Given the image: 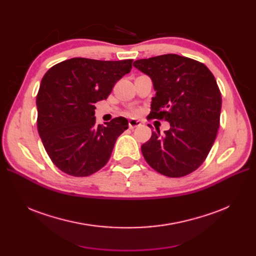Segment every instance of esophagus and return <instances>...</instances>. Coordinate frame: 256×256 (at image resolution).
<instances>
[{"label": "esophagus", "instance_id": "obj_1", "mask_svg": "<svg viewBox=\"0 0 256 256\" xmlns=\"http://www.w3.org/2000/svg\"><path fill=\"white\" fill-rule=\"evenodd\" d=\"M140 125H141V122H140V120H134V118L129 120V127H130L131 129H134V128H136V127H138Z\"/></svg>", "mask_w": 256, "mask_h": 256}]
</instances>
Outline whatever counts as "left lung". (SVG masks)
<instances>
[{"label": "left lung", "instance_id": "1", "mask_svg": "<svg viewBox=\"0 0 256 256\" xmlns=\"http://www.w3.org/2000/svg\"><path fill=\"white\" fill-rule=\"evenodd\" d=\"M134 66L150 76L156 90L148 118L171 126L164 134L157 128L142 145L146 162L168 177L192 173L205 161L220 125L222 97L214 74L177 54L138 60Z\"/></svg>", "mask_w": 256, "mask_h": 256}]
</instances>
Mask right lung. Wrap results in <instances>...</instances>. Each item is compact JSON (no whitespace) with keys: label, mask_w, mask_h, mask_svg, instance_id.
I'll return each instance as SVG.
<instances>
[{"label":"right lung","mask_w":256,"mask_h":256,"mask_svg":"<svg viewBox=\"0 0 256 256\" xmlns=\"http://www.w3.org/2000/svg\"><path fill=\"white\" fill-rule=\"evenodd\" d=\"M132 60L74 58L46 72L38 90L37 129L48 156L62 172L76 177L96 173L109 161L125 118L97 125L94 106L106 99Z\"/></svg>","instance_id":"right-lung-1"}]
</instances>
